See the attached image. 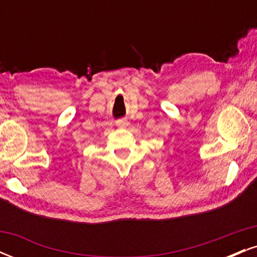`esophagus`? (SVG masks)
I'll use <instances>...</instances> for the list:
<instances>
[{
	"label": "esophagus",
	"instance_id": "1",
	"mask_svg": "<svg viewBox=\"0 0 257 257\" xmlns=\"http://www.w3.org/2000/svg\"><path fill=\"white\" fill-rule=\"evenodd\" d=\"M116 124H117V126H119V128H126V126L129 125V122L126 118H120L117 120Z\"/></svg>",
	"mask_w": 257,
	"mask_h": 257
}]
</instances>
